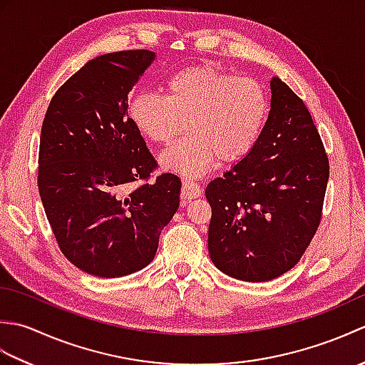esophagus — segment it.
<instances>
[{
	"mask_svg": "<svg viewBox=\"0 0 365 365\" xmlns=\"http://www.w3.org/2000/svg\"><path fill=\"white\" fill-rule=\"evenodd\" d=\"M202 195V190H200L199 185L192 180H183L182 183V199L183 200H190V199H196Z\"/></svg>",
	"mask_w": 365,
	"mask_h": 365,
	"instance_id": "obj_1",
	"label": "esophagus"
}]
</instances>
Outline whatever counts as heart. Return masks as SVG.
<instances>
[{"instance_id": "b5f03b06", "label": "heart", "mask_w": 365, "mask_h": 365, "mask_svg": "<svg viewBox=\"0 0 365 365\" xmlns=\"http://www.w3.org/2000/svg\"><path fill=\"white\" fill-rule=\"evenodd\" d=\"M165 92H135L128 114L139 133L163 145L180 133L185 120L188 135L163 153L161 165L188 177L204 175L216 158L232 163L246 157L257 144L269 111L259 80L212 66H191L173 73Z\"/></svg>"}]
</instances>
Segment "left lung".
<instances>
[{
	"instance_id": "1",
	"label": "left lung",
	"mask_w": 365,
	"mask_h": 365,
	"mask_svg": "<svg viewBox=\"0 0 365 365\" xmlns=\"http://www.w3.org/2000/svg\"><path fill=\"white\" fill-rule=\"evenodd\" d=\"M271 110L254 149L207 185L208 252L232 277L265 282L292 269L323 215L329 160L311 113L273 78Z\"/></svg>"
}]
</instances>
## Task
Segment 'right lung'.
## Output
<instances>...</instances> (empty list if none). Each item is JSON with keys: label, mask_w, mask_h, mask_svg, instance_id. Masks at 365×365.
I'll use <instances>...</instances> for the list:
<instances>
[{"label": "right lung", "mask_w": 365, "mask_h": 365, "mask_svg": "<svg viewBox=\"0 0 365 365\" xmlns=\"http://www.w3.org/2000/svg\"><path fill=\"white\" fill-rule=\"evenodd\" d=\"M153 58L127 50L91 59L56 91L43 118L37 185L46 220L66 259L92 276L149 265L180 205V178L152 177L158 163L127 113L130 91Z\"/></svg>", "instance_id": "add662e5"}]
</instances>
